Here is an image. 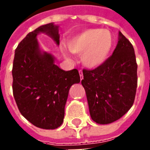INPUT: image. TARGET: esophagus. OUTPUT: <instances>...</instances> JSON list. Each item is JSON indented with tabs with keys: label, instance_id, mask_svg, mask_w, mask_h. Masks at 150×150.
I'll list each match as a JSON object with an SVG mask.
<instances>
[{
	"label": "esophagus",
	"instance_id": "34e87169",
	"mask_svg": "<svg viewBox=\"0 0 150 150\" xmlns=\"http://www.w3.org/2000/svg\"><path fill=\"white\" fill-rule=\"evenodd\" d=\"M79 76H80V80H82V79H83V71H79Z\"/></svg>",
	"mask_w": 150,
	"mask_h": 150
}]
</instances>
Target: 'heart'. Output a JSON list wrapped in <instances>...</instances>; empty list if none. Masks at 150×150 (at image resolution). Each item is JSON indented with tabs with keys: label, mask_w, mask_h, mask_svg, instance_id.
Instances as JSON below:
<instances>
[{
	"label": "heart",
	"mask_w": 150,
	"mask_h": 150,
	"mask_svg": "<svg viewBox=\"0 0 150 150\" xmlns=\"http://www.w3.org/2000/svg\"><path fill=\"white\" fill-rule=\"evenodd\" d=\"M112 46V34L100 29L86 30L67 42L69 50L75 54H81L83 65L90 69L97 68L106 62ZM60 50L63 55L67 56L65 46H62Z\"/></svg>",
	"instance_id": "heart-1"
}]
</instances>
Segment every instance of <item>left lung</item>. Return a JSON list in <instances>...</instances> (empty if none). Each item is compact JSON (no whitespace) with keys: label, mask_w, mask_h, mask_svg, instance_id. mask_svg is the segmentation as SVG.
Here are the masks:
<instances>
[{"label":"left lung","mask_w":150,"mask_h":150,"mask_svg":"<svg viewBox=\"0 0 150 150\" xmlns=\"http://www.w3.org/2000/svg\"><path fill=\"white\" fill-rule=\"evenodd\" d=\"M137 65L133 46L119 32L112 55L94 70H83L81 81L88 99L91 119L110 124L131 108L137 86Z\"/></svg>","instance_id":"1"}]
</instances>
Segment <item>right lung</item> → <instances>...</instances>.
<instances>
[{
    "label": "right lung",
    "mask_w": 150,
    "mask_h": 150,
    "mask_svg": "<svg viewBox=\"0 0 150 150\" xmlns=\"http://www.w3.org/2000/svg\"><path fill=\"white\" fill-rule=\"evenodd\" d=\"M59 25H41L25 36L15 50L13 92L21 115L38 128L55 129L63 122L69 90L80 82L78 70L63 71L50 53L40 48L38 34L59 45Z\"/></svg>",
    "instance_id": "right-lung-1"
}]
</instances>
